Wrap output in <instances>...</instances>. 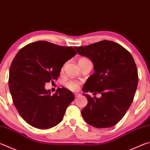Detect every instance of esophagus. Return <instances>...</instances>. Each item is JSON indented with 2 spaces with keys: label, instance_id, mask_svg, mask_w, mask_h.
Instances as JSON below:
<instances>
[{
  "label": "esophagus",
  "instance_id": "1",
  "mask_svg": "<svg viewBox=\"0 0 150 150\" xmlns=\"http://www.w3.org/2000/svg\"><path fill=\"white\" fill-rule=\"evenodd\" d=\"M75 96L76 98H78V97H79V96H81V95L79 93H75Z\"/></svg>",
  "mask_w": 150,
  "mask_h": 150
}]
</instances>
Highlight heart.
<instances>
[{
  "instance_id": "obj_1",
  "label": "heart",
  "mask_w": 150,
  "mask_h": 150,
  "mask_svg": "<svg viewBox=\"0 0 150 150\" xmlns=\"http://www.w3.org/2000/svg\"><path fill=\"white\" fill-rule=\"evenodd\" d=\"M85 59V58H81L80 60ZM81 83L77 80H70L65 83L66 87L72 91H77L80 87Z\"/></svg>"
}]
</instances>
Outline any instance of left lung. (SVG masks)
Listing matches in <instances>:
<instances>
[{"label": "left lung", "mask_w": 150, "mask_h": 150, "mask_svg": "<svg viewBox=\"0 0 150 150\" xmlns=\"http://www.w3.org/2000/svg\"><path fill=\"white\" fill-rule=\"evenodd\" d=\"M75 49L78 54L89 58L94 65L95 73L88 78L83 91L101 94L99 98L83 94L88 103L81 115L86 122L95 128L115 126L130 106L138 86L133 57L120 44L108 40Z\"/></svg>", "instance_id": "1"}]
</instances>
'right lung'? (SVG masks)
Segmentation results:
<instances>
[{
  "mask_svg": "<svg viewBox=\"0 0 150 150\" xmlns=\"http://www.w3.org/2000/svg\"><path fill=\"white\" fill-rule=\"evenodd\" d=\"M75 55L72 47L38 41L22 47L14 57L9 71L10 91L15 107L30 125L49 129L62 120L75 96L64 87L51 95L45 84L57 79L65 63Z\"/></svg>",
  "mask_w": 150,
  "mask_h": 150,
  "instance_id": "1",
  "label": "right lung"
}]
</instances>
